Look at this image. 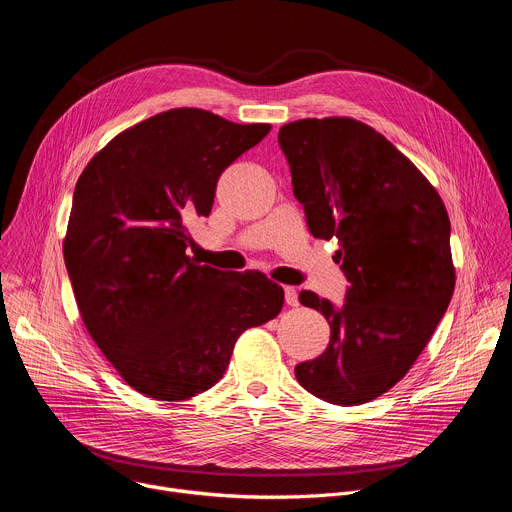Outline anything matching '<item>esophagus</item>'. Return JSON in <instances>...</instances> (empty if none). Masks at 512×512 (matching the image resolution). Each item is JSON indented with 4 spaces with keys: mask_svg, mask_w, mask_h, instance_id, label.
I'll return each instance as SVG.
<instances>
[{
    "mask_svg": "<svg viewBox=\"0 0 512 512\" xmlns=\"http://www.w3.org/2000/svg\"><path fill=\"white\" fill-rule=\"evenodd\" d=\"M285 304L287 306H291V308H294V306H298L300 304V300H298V291H296V287H291V285H287L285 289Z\"/></svg>",
    "mask_w": 512,
    "mask_h": 512,
    "instance_id": "34e87169",
    "label": "esophagus"
}]
</instances>
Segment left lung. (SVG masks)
Here are the masks:
<instances>
[{"instance_id": "obj_1", "label": "left lung", "mask_w": 512, "mask_h": 512, "mask_svg": "<svg viewBox=\"0 0 512 512\" xmlns=\"http://www.w3.org/2000/svg\"><path fill=\"white\" fill-rule=\"evenodd\" d=\"M294 194L316 239H338L342 308L300 291L330 324V344L300 362V385L334 405L369 403L397 385L446 314L456 285L450 216L429 180L371 125L352 117L279 129Z\"/></svg>"}]
</instances>
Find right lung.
<instances>
[{
	"mask_svg": "<svg viewBox=\"0 0 512 512\" xmlns=\"http://www.w3.org/2000/svg\"><path fill=\"white\" fill-rule=\"evenodd\" d=\"M269 129L170 109L115 135L77 182L62 243L72 291L95 344L145 397L210 389L237 338L281 312L283 287L261 271L186 255V221L210 214L218 178Z\"/></svg>",
	"mask_w": 512,
	"mask_h": 512,
	"instance_id": "obj_1",
	"label": "right lung"
}]
</instances>
